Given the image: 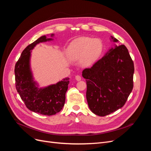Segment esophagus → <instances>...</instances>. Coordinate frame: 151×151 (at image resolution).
<instances>
[{"label": "esophagus", "mask_w": 151, "mask_h": 151, "mask_svg": "<svg viewBox=\"0 0 151 151\" xmlns=\"http://www.w3.org/2000/svg\"><path fill=\"white\" fill-rule=\"evenodd\" d=\"M76 79L77 81H81L82 77H81L80 76H79V75H77V76H76Z\"/></svg>", "instance_id": "34e87169"}]
</instances>
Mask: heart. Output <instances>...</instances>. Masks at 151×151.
Segmentation results:
<instances>
[{"label": "heart", "mask_w": 151, "mask_h": 151, "mask_svg": "<svg viewBox=\"0 0 151 151\" xmlns=\"http://www.w3.org/2000/svg\"><path fill=\"white\" fill-rule=\"evenodd\" d=\"M103 50V44L100 39L81 37L74 40L68 45L66 55L72 60L81 59L83 65H88L97 60Z\"/></svg>", "instance_id": "1"}]
</instances>
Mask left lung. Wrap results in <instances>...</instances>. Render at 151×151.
Wrapping results in <instances>:
<instances>
[{"label":"left lung","mask_w":151,"mask_h":151,"mask_svg":"<svg viewBox=\"0 0 151 151\" xmlns=\"http://www.w3.org/2000/svg\"><path fill=\"white\" fill-rule=\"evenodd\" d=\"M134 62L124 45L111 48L92 67L85 68L83 76L91 111L104 116L124 106L134 87Z\"/></svg>","instance_id":"8db88e82"}]
</instances>
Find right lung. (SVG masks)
<instances>
[{
  "mask_svg": "<svg viewBox=\"0 0 151 151\" xmlns=\"http://www.w3.org/2000/svg\"><path fill=\"white\" fill-rule=\"evenodd\" d=\"M52 40L43 36L29 45L22 51L14 68L16 88L27 108L36 113L47 116L55 115L64 106L69 78L63 79L56 84L39 89L33 80L29 58L30 50L36 45Z\"/></svg>",
  "mask_w": 151,
  "mask_h": 151,
  "instance_id": "1",
  "label": "right lung"
}]
</instances>
